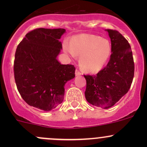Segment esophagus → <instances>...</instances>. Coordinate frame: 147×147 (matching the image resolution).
Segmentation results:
<instances>
[{
	"label": "esophagus",
	"mask_w": 147,
	"mask_h": 147,
	"mask_svg": "<svg viewBox=\"0 0 147 147\" xmlns=\"http://www.w3.org/2000/svg\"><path fill=\"white\" fill-rule=\"evenodd\" d=\"M82 75V72L79 71L78 69H76V70H75V75L76 76H79V75Z\"/></svg>",
	"instance_id": "obj_1"
}]
</instances>
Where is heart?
<instances>
[{"instance_id":"b5f03b06","label":"heart","mask_w":147,"mask_h":147,"mask_svg":"<svg viewBox=\"0 0 147 147\" xmlns=\"http://www.w3.org/2000/svg\"><path fill=\"white\" fill-rule=\"evenodd\" d=\"M63 50L70 56L80 55L79 64L88 72H97L105 65L110 58L111 45L109 40L92 34L73 37L70 45L65 41Z\"/></svg>"}]
</instances>
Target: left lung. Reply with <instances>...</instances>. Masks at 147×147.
<instances>
[{
	"mask_svg": "<svg viewBox=\"0 0 147 147\" xmlns=\"http://www.w3.org/2000/svg\"><path fill=\"white\" fill-rule=\"evenodd\" d=\"M106 31L111 41L110 60L97 75H84L87 102L103 109L111 108L127 93L134 77V62L129 42L116 30Z\"/></svg>",
	"mask_w": 147,
	"mask_h": 147,
	"instance_id": "1",
	"label": "left lung"
}]
</instances>
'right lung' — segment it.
<instances>
[{"instance_id":"obj_1","label":"right lung","mask_w":147,"mask_h":147,"mask_svg":"<svg viewBox=\"0 0 147 147\" xmlns=\"http://www.w3.org/2000/svg\"><path fill=\"white\" fill-rule=\"evenodd\" d=\"M65 32L62 28H38L27 34L17 46L15 82L28 105L50 111L63 102L64 86L75 77L73 65L61 64L57 59Z\"/></svg>"}]
</instances>
